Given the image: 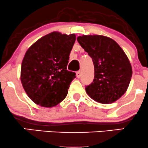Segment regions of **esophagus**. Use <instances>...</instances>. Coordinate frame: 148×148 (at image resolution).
<instances>
[{
  "instance_id": "obj_1",
  "label": "esophagus",
  "mask_w": 148,
  "mask_h": 148,
  "mask_svg": "<svg viewBox=\"0 0 148 148\" xmlns=\"http://www.w3.org/2000/svg\"><path fill=\"white\" fill-rule=\"evenodd\" d=\"M81 71H78L77 72H76V76H77V78H80L81 76Z\"/></svg>"
}]
</instances>
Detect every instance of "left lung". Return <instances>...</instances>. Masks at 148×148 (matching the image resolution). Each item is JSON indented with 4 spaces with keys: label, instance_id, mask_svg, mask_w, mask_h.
<instances>
[{
    "label": "left lung",
    "instance_id": "8db88e82",
    "mask_svg": "<svg viewBox=\"0 0 148 148\" xmlns=\"http://www.w3.org/2000/svg\"><path fill=\"white\" fill-rule=\"evenodd\" d=\"M77 41L92 59L94 80L86 86L95 101L111 103L126 92L132 76L130 60L116 42L103 35H83Z\"/></svg>",
    "mask_w": 148,
    "mask_h": 148
}]
</instances>
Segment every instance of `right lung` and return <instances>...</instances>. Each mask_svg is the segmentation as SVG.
<instances>
[{
  "mask_svg": "<svg viewBox=\"0 0 148 148\" xmlns=\"http://www.w3.org/2000/svg\"><path fill=\"white\" fill-rule=\"evenodd\" d=\"M76 35L53 32L35 42L21 63L23 89L37 105L51 108L67 96L75 72L67 69Z\"/></svg>",
  "mask_w": 148,
  "mask_h": 148,
  "instance_id": "obj_1",
  "label": "right lung"
}]
</instances>
